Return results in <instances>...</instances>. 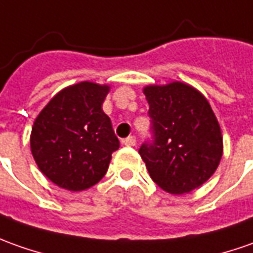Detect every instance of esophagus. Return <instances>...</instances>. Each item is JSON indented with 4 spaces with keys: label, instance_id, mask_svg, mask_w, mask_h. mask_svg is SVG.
Here are the masks:
<instances>
[{
    "label": "esophagus",
    "instance_id": "obj_1",
    "mask_svg": "<svg viewBox=\"0 0 253 253\" xmlns=\"http://www.w3.org/2000/svg\"><path fill=\"white\" fill-rule=\"evenodd\" d=\"M135 142H137V140H135V137H134V135H128L127 138H123V140H122V144H123V145H126V147H134V145H135Z\"/></svg>",
    "mask_w": 253,
    "mask_h": 253
}]
</instances>
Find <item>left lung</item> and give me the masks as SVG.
I'll list each match as a JSON object with an SVG mask.
<instances>
[{
	"label": "left lung",
	"instance_id": "obj_1",
	"mask_svg": "<svg viewBox=\"0 0 253 253\" xmlns=\"http://www.w3.org/2000/svg\"><path fill=\"white\" fill-rule=\"evenodd\" d=\"M151 140L138 149L151 178L170 194L190 192L217 169L223 154L220 126L199 91L180 82L144 88Z\"/></svg>",
	"mask_w": 253,
	"mask_h": 253
}]
</instances>
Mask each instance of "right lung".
Instances as JSON below:
<instances>
[{"mask_svg":"<svg viewBox=\"0 0 253 253\" xmlns=\"http://www.w3.org/2000/svg\"><path fill=\"white\" fill-rule=\"evenodd\" d=\"M108 85L83 82L63 88L34 122L30 147L39 169L69 191H83L105 176L119 148L102 111Z\"/></svg>","mask_w":253,"mask_h":253,"instance_id":"add662e5","label":"right lung"}]
</instances>
